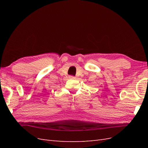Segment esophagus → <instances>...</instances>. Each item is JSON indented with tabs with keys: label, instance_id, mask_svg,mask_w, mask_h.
Wrapping results in <instances>:
<instances>
[{
	"label": "esophagus",
	"instance_id": "esophagus-1",
	"mask_svg": "<svg viewBox=\"0 0 148 148\" xmlns=\"http://www.w3.org/2000/svg\"><path fill=\"white\" fill-rule=\"evenodd\" d=\"M69 78H71V79H75V77H73V76H72V75H70V76H69Z\"/></svg>",
	"mask_w": 148,
	"mask_h": 148
}]
</instances>
